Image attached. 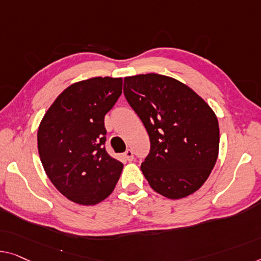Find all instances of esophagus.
<instances>
[{
	"label": "esophagus",
	"instance_id": "esophagus-1",
	"mask_svg": "<svg viewBox=\"0 0 261 261\" xmlns=\"http://www.w3.org/2000/svg\"><path fill=\"white\" fill-rule=\"evenodd\" d=\"M124 158H125L126 161H129V162L134 161V152H132V150L127 149L125 152H124Z\"/></svg>",
	"mask_w": 261,
	"mask_h": 261
}]
</instances>
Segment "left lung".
<instances>
[{"label":"left lung","mask_w":261,"mask_h":261,"mask_svg":"<svg viewBox=\"0 0 261 261\" xmlns=\"http://www.w3.org/2000/svg\"><path fill=\"white\" fill-rule=\"evenodd\" d=\"M124 96L149 134L150 152L141 170L151 188L170 199L196 192L219 151L212 109L188 85L158 73L125 77Z\"/></svg>","instance_id":"1"}]
</instances>
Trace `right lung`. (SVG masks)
Here are the masks:
<instances>
[{
    "mask_svg": "<svg viewBox=\"0 0 261 261\" xmlns=\"http://www.w3.org/2000/svg\"><path fill=\"white\" fill-rule=\"evenodd\" d=\"M122 79L93 77L70 85L37 132L45 173L69 200L95 205L114 191L123 164L107 152L104 116L122 95Z\"/></svg>",
    "mask_w": 261,
    "mask_h": 261,
    "instance_id": "obj_1",
    "label": "right lung"
}]
</instances>
